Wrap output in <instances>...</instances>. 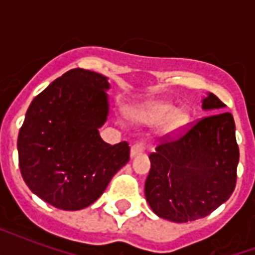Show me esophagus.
Returning <instances> with one entry per match:
<instances>
[{"instance_id": "1", "label": "esophagus", "mask_w": 255, "mask_h": 255, "mask_svg": "<svg viewBox=\"0 0 255 255\" xmlns=\"http://www.w3.org/2000/svg\"><path fill=\"white\" fill-rule=\"evenodd\" d=\"M145 149V145L143 143H136L131 147V157H135V156L140 155L141 152H144Z\"/></svg>"}]
</instances>
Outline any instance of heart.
I'll return each instance as SVG.
<instances>
[{"label":"heart","mask_w":255,"mask_h":255,"mask_svg":"<svg viewBox=\"0 0 255 255\" xmlns=\"http://www.w3.org/2000/svg\"><path fill=\"white\" fill-rule=\"evenodd\" d=\"M136 118L145 123H155L160 120L168 119L167 129L168 132H174L181 129L189 123V112L184 108L174 110L170 103H153L147 107L141 108L136 112Z\"/></svg>","instance_id":"b5f03b06"}]
</instances>
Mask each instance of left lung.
<instances>
[{"mask_svg":"<svg viewBox=\"0 0 255 255\" xmlns=\"http://www.w3.org/2000/svg\"><path fill=\"white\" fill-rule=\"evenodd\" d=\"M214 94L202 99V110L221 111ZM145 198L159 217L173 222L206 217L232 196L237 181L240 149L230 112H214L149 155Z\"/></svg>","mask_w":255,"mask_h":255,"instance_id":"left-lung-1","label":"left lung"}]
</instances>
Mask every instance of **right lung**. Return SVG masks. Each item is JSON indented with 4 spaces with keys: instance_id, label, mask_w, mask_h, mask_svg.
Instances as JSON below:
<instances>
[{
    "instance_id": "add662e5",
    "label": "right lung",
    "mask_w": 255,
    "mask_h": 255,
    "mask_svg": "<svg viewBox=\"0 0 255 255\" xmlns=\"http://www.w3.org/2000/svg\"><path fill=\"white\" fill-rule=\"evenodd\" d=\"M108 88L102 74L73 69L27 108L17 143L21 174L34 194L58 209L91 205L129 160L127 141L111 145L99 135Z\"/></svg>"
}]
</instances>
